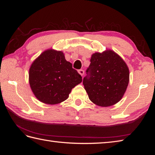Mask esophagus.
<instances>
[{
  "label": "esophagus",
  "instance_id": "obj_1",
  "mask_svg": "<svg viewBox=\"0 0 155 155\" xmlns=\"http://www.w3.org/2000/svg\"><path fill=\"white\" fill-rule=\"evenodd\" d=\"M78 72H79V74L81 75V76H83V74H84V70H78Z\"/></svg>",
  "mask_w": 155,
  "mask_h": 155
}]
</instances>
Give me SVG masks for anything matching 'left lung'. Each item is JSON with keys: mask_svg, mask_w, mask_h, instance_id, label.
<instances>
[{"mask_svg": "<svg viewBox=\"0 0 155 155\" xmlns=\"http://www.w3.org/2000/svg\"><path fill=\"white\" fill-rule=\"evenodd\" d=\"M83 83L90 100L101 107L112 106L121 100L129 81L127 65L111 50L91 56Z\"/></svg>", "mask_w": 155, "mask_h": 155, "instance_id": "8db88e82", "label": "left lung"}]
</instances>
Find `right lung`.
Wrapping results in <instances>:
<instances>
[{
  "label": "right lung",
  "mask_w": 155,
  "mask_h": 155,
  "mask_svg": "<svg viewBox=\"0 0 155 155\" xmlns=\"http://www.w3.org/2000/svg\"><path fill=\"white\" fill-rule=\"evenodd\" d=\"M82 77L65 59L63 51L48 49L31 64L29 83L35 96L46 104L66 100L72 89L81 83Z\"/></svg>",
  "instance_id": "right-lung-1"
}]
</instances>
